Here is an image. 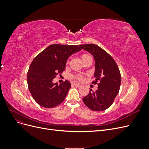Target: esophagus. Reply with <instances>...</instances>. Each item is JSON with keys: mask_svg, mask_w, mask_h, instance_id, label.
Segmentation results:
<instances>
[{"mask_svg": "<svg viewBox=\"0 0 149 149\" xmlns=\"http://www.w3.org/2000/svg\"><path fill=\"white\" fill-rule=\"evenodd\" d=\"M73 84L75 86H76V87H81V86H82L81 84H80L77 83H74Z\"/></svg>", "mask_w": 149, "mask_h": 149, "instance_id": "esophagus-1", "label": "esophagus"}]
</instances>
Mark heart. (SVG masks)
<instances>
[{
  "label": "heart",
  "mask_w": 149,
  "mask_h": 149,
  "mask_svg": "<svg viewBox=\"0 0 149 149\" xmlns=\"http://www.w3.org/2000/svg\"><path fill=\"white\" fill-rule=\"evenodd\" d=\"M89 57H90V56L89 55H88V54H83V55L81 56V58L82 61H84L86 59H87V58ZM73 78L76 80H79V81H83L84 79L83 76L82 75H80V74L74 76Z\"/></svg>",
  "instance_id": "obj_1"
}]
</instances>
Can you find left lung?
<instances>
[{
  "instance_id": "8db88e82",
  "label": "left lung",
  "mask_w": 149,
  "mask_h": 149,
  "mask_svg": "<svg viewBox=\"0 0 149 149\" xmlns=\"http://www.w3.org/2000/svg\"><path fill=\"white\" fill-rule=\"evenodd\" d=\"M79 47L93 56L95 71L93 84L99 82L94 92L90 89L83 98L85 105L94 111H102L109 108L119 91L121 77L119 68L112 56L102 48L94 44L81 45Z\"/></svg>"
}]
</instances>
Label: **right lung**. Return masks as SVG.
I'll use <instances>...</instances> for the list:
<instances>
[{
    "instance_id": "add662e5",
    "label": "right lung",
    "mask_w": 149,
    "mask_h": 149,
    "mask_svg": "<svg viewBox=\"0 0 149 149\" xmlns=\"http://www.w3.org/2000/svg\"><path fill=\"white\" fill-rule=\"evenodd\" d=\"M81 50L79 45L53 44L34 58L26 79L31 96L40 106L52 108L64 101L71 83L66 80L58 85L57 83H53V80L65 70L68 58Z\"/></svg>"
}]
</instances>
